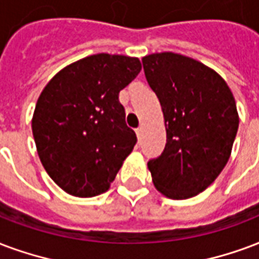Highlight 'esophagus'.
Listing matches in <instances>:
<instances>
[{"label":"esophagus","mask_w":259,"mask_h":259,"mask_svg":"<svg viewBox=\"0 0 259 259\" xmlns=\"http://www.w3.org/2000/svg\"><path fill=\"white\" fill-rule=\"evenodd\" d=\"M143 133H144V129H143L141 126L136 129V135H137V137H139V139H141V136H143Z\"/></svg>","instance_id":"esophagus-1"}]
</instances>
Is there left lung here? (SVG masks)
<instances>
[{"label":"left lung","instance_id":"8db88e82","mask_svg":"<svg viewBox=\"0 0 259 259\" xmlns=\"http://www.w3.org/2000/svg\"><path fill=\"white\" fill-rule=\"evenodd\" d=\"M143 66L166 127L163 152L148 162L152 183L166 198L196 196L231 156L239 127L235 97L218 72L192 57L152 53Z\"/></svg>","mask_w":259,"mask_h":259}]
</instances>
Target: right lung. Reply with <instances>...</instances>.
<instances>
[{
	"mask_svg": "<svg viewBox=\"0 0 259 259\" xmlns=\"http://www.w3.org/2000/svg\"><path fill=\"white\" fill-rule=\"evenodd\" d=\"M140 71L137 57L99 53L64 67L41 92L32 136L42 166L64 192L92 198L110 189L137 143L118 96Z\"/></svg>",
	"mask_w": 259,
	"mask_h": 259,
	"instance_id": "right-lung-1",
	"label": "right lung"
}]
</instances>
